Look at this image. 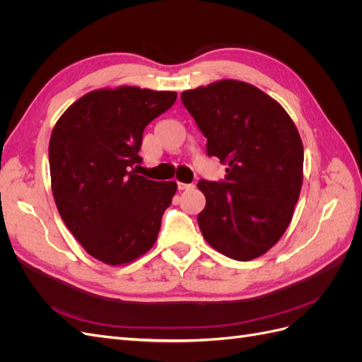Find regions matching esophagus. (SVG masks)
Segmentation results:
<instances>
[{
  "label": "esophagus",
  "mask_w": 362,
  "mask_h": 362,
  "mask_svg": "<svg viewBox=\"0 0 362 362\" xmlns=\"http://www.w3.org/2000/svg\"><path fill=\"white\" fill-rule=\"evenodd\" d=\"M194 184H184V182H178V190H193Z\"/></svg>",
  "instance_id": "obj_1"
}]
</instances>
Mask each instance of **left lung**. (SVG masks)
Here are the masks:
<instances>
[{"instance_id": "left-lung-1", "label": "left lung", "mask_w": 362, "mask_h": 362, "mask_svg": "<svg viewBox=\"0 0 362 362\" xmlns=\"http://www.w3.org/2000/svg\"><path fill=\"white\" fill-rule=\"evenodd\" d=\"M206 139V154L226 164L222 181L198 182V223L221 254L250 261L288 228L303 180V145L288 113L258 87L222 80L181 93Z\"/></svg>"}]
</instances>
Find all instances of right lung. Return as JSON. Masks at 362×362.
Returning a JSON list of instances; mask_svg holds the SVG:
<instances>
[{
	"instance_id": "obj_1",
	"label": "right lung",
	"mask_w": 362,
	"mask_h": 362,
	"mask_svg": "<svg viewBox=\"0 0 362 362\" xmlns=\"http://www.w3.org/2000/svg\"><path fill=\"white\" fill-rule=\"evenodd\" d=\"M175 92L120 86L89 92L62 115L49 140L57 210L86 252L105 264L134 261L154 246L177 182L134 172L146 125Z\"/></svg>"
}]
</instances>
